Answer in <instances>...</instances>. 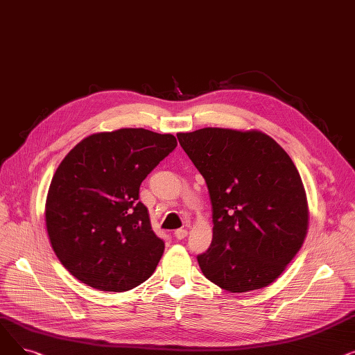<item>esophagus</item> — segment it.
Masks as SVG:
<instances>
[{
	"mask_svg": "<svg viewBox=\"0 0 355 355\" xmlns=\"http://www.w3.org/2000/svg\"><path fill=\"white\" fill-rule=\"evenodd\" d=\"M187 234H189V232L184 230V229H178V230L174 232V236H175V239H178V240L185 239V237H187Z\"/></svg>",
	"mask_w": 355,
	"mask_h": 355,
	"instance_id": "esophagus-1",
	"label": "esophagus"
}]
</instances>
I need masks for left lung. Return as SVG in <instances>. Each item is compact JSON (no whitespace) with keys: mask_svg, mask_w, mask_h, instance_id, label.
Instances as JSON below:
<instances>
[{"mask_svg":"<svg viewBox=\"0 0 355 355\" xmlns=\"http://www.w3.org/2000/svg\"><path fill=\"white\" fill-rule=\"evenodd\" d=\"M177 138L213 206L211 245L197 256L202 275L232 293L269 286L308 233L306 193L291 157L256 129L202 128Z\"/></svg>","mask_w":355,"mask_h":355,"instance_id":"8db88e82","label":"left lung"}]
</instances>
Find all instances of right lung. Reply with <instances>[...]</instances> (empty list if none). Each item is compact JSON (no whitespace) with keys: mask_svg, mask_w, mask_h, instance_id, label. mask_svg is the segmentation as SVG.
I'll use <instances>...</instances> for the list:
<instances>
[{"mask_svg":"<svg viewBox=\"0 0 355 355\" xmlns=\"http://www.w3.org/2000/svg\"><path fill=\"white\" fill-rule=\"evenodd\" d=\"M177 146L171 134L121 128L92 134L64 157L46 200V227L62 265L105 292L134 289L164 253L141 182Z\"/></svg>","mask_w":355,"mask_h":355,"instance_id":"1","label":"right lung"}]
</instances>
